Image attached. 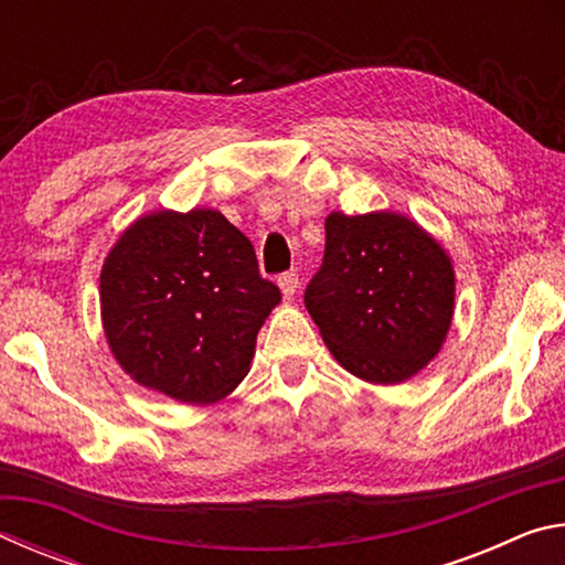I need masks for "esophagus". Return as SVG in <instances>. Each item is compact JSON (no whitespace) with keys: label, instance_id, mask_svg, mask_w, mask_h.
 Instances as JSON below:
<instances>
[{"label":"esophagus","instance_id":"obj_1","mask_svg":"<svg viewBox=\"0 0 565 565\" xmlns=\"http://www.w3.org/2000/svg\"><path fill=\"white\" fill-rule=\"evenodd\" d=\"M279 289L284 291V296H294L296 289H299V274L296 271H286L279 276Z\"/></svg>","mask_w":565,"mask_h":565}]
</instances>
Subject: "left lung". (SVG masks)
<instances>
[{"instance_id": "obj_1", "label": "left lung", "mask_w": 565, "mask_h": 565, "mask_svg": "<svg viewBox=\"0 0 565 565\" xmlns=\"http://www.w3.org/2000/svg\"><path fill=\"white\" fill-rule=\"evenodd\" d=\"M303 303L343 369L371 384H401L441 349L454 317V269L406 216L333 212Z\"/></svg>"}]
</instances>
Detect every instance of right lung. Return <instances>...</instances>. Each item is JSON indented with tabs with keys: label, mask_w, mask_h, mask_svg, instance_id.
I'll use <instances>...</instances> for the list:
<instances>
[{
	"label": "right lung",
	"mask_w": 565,
	"mask_h": 565,
	"mask_svg": "<svg viewBox=\"0 0 565 565\" xmlns=\"http://www.w3.org/2000/svg\"><path fill=\"white\" fill-rule=\"evenodd\" d=\"M279 301L252 242L214 209L139 218L102 269L114 356L141 386L184 404H212L238 386Z\"/></svg>",
	"instance_id": "right-lung-1"
}]
</instances>
